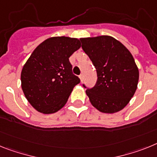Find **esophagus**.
I'll return each instance as SVG.
<instances>
[{
    "instance_id": "esophagus-1",
    "label": "esophagus",
    "mask_w": 157,
    "mask_h": 157,
    "mask_svg": "<svg viewBox=\"0 0 157 157\" xmlns=\"http://www.w3.org/2000/svg\"><path fill=\"white\" fill-rule=\"evenodd\" d=\"M79 77H80V81H81V82H82L83 81V80H84V77H83V75L81 74V75H80V76H79Z\"/></svg>"
}]
</instances>
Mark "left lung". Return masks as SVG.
I'll list each match as a JSON object with an SVG mask.
<instances>
[{"instance_id":"obj_1","label":"left lung","mask_w":157,"mask_h":157,"mask_svg":"<svg viewBox=\"0 0 157 157\" xmlns=\"http://www.w3.org/2000/svg\"><path fill=\"white\" fill-rule=\"evenodd\" d=\"M80 40L97 73L96 84L86 90L90 102L100 112L113 114L122 111L138 84L139 71L133 55L121 42L109 35Z\"/></svg>"}]
</instances>
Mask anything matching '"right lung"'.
Listing matches in <instances>:
<instances>
[{"label":"right lung","mask_w":157,"mask_h":157,"mask_svg":"<svg viewBox=\"0 0 157 157\" xmlns=\"http://www.w3.org/2000/svg\"><path fill=\"white\" fill-rule=\"evenodd\" d=\"M76 38L57 36L35 49L21 71V87L26 99L37 111L53 114L67 103L80 79L73 74L70 57L80 48Z\"/></svg>","instance_id":"right-lung-1"}]
</instances>
